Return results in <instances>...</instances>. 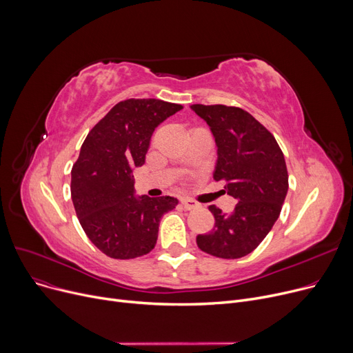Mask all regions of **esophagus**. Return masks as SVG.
<instances>
[{
	"label": "esophagus",
	"instance_id": "esophagus-1",
	"mask_svg": "<svg viewBox=\"0 0 353 353\" xmlns=\"http://www.w3.org/2000/svg\"><path fill=\"white\" fill-rule=\"evenodd\" d=\"M181 203H182V206H183L185 210H194V208H196V206H198V203L195 201L190 199V198L181 199Z\"/></svg>",
	"mask_w": 353,
	"mask_h": 353
}]
</instances>
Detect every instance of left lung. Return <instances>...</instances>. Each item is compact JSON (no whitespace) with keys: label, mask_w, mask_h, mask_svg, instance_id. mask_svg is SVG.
Listing matches in <instances>:
<instances>
[{"label":"left lung","mask_w":353,"mask_h":353,"mask_svg":"<svg viewBox=\"0 0 353 353\" xmlns=\"http://www.w3.org/2000/svg\"><path fill=\"white\" fill-rule=\"evenodd\" d=\"M191 110L210 125L216 143L215 181L238 203L231 214L210 206L215 226L196 236L199 250L223 259L251 254L272 230L288 194V171L274 135L250 112L236 107L202 105Z\"/></svg>","instance_id":"1"}]
</instances>
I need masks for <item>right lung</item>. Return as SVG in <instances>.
<instances>
[{
	"label": "right lung",
	"instance_id": "right-lung-1",
	"mask_svg": "<svg viewBox=\"0 0 353 353\" xmlns=\"http://www.w3.org/2000/svg\"><path fill=\"white\" fill-rule=\"evenodd\" d=\"M161 99H125L103 117L82 143L71 171V198L82 230L114 259L147 255L174 196H135L134 168L142 167L155 128L181 111Z\"/></svg>",
	"mask_w": 353,
	"mask_h": 353
}]
</instances>
